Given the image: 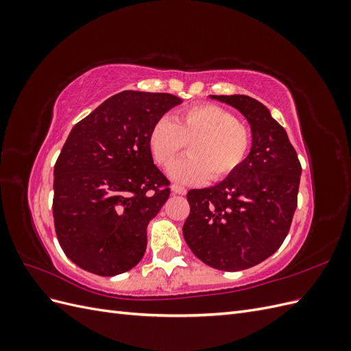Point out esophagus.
<instances>
[{"mask_svg":"<svg viewBox=\"0 0 351 351\" xmlns=\"http://www.w3.org/2000/svg\"><path fill=\"white\" fill-rule=\"evenodd\" d=\"M171 190H173V193H176V195H186L187 193V190L183 186H178V184H173Z\"/></svg>","mask_w":351,"mask_h":351,"instance_id":"esophagus-1","label":"esophagus"}]
</instances>
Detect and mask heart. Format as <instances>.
<instances>
[{
	"mask_svg": "<svg viewBox=\"0 0 351 351\" xmlns=\"http://www.w3.org/2000/svg\"><path fill=\"white\" fill-rule=\"evenodd\" d=\"M252 143L250 125L215 104L193 105L171 121L158 120L147 136L151 156L161 168L171 165L187 145L189 156L169 169V177L186 184L230 177L246 161Z\"/></svg>",
	"mask_w": 351,
	"mask_h": 351,
	"instance_id": "heart-1",
	"label": "heart"
}]
</instances>
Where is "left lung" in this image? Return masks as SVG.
Wrapping results in <instances>:
<instances>
[{"label": "left lung", "instance_id": "1", "mask_svg": "<svg viewBox=\"0 0 351 351\" xmlns=\"http://www.w3.org/2000/svg\"><path fill=\"white\" fill-rule=\"evenodd\" d=\"M246 117L250 154L214 187L189 190L183 236L196 256L221 271L247 269L268 259L289 234L302 165L284 127L246 95H210Z\"/></svg>", "mask_w": 351, "mask_h": 351}]
</instances>
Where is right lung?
<instances>
[{
    "label": "right lung",
    "mask_w": 351,
    "mask_h": 351,
    "mask_svg": "<svg viewBox=\"0 0 351 351\" xmlns=\"http://www.w3.org/2000/svg\"><path fill=\"white\" fill-rule=\"evenodd\" d=\"M182 99L124 90L73 127L54 167L56 232L82 269L112 277L136 267L146 227L169 196L147 146L152 125Z\"/></svg>",
    "instance_id": "add662e5"
}]
</instances>
